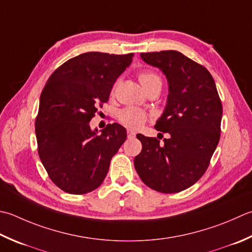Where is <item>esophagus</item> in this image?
<instances>
[{"instance_id":"esophagus-1","label":"esophagus","mask_w":252,"mask_h":252,"mask_svg":"<svg viewBox=\"0 0 252 252\" xmlns=\"http://www.w3.org/2000/svg\"><path fill=\"white\" fill-rule=\"evenodd\" d=\"M135 134H136V133H135V131H133V130H127V137H130V139H131V137H134L135 136Z\"/></svg>"}]
</instances>
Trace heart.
<instances>
[{"label":"heart","mask_w":252,"mask_h":252,"mask_svg":"<svg viewBox=\"0 0 252 252\" xmlns=\"http://www.w3.org/2000/svg\"><path fill=\"white\" fill-rule=\"evenodd\" d=\"M140 81L142 85L144 86L146 90L150 88L154 84H161V78L159 75L152 71H142L139 75ZM118 119L125 125L126 126L130 127V129L136 130L144 125L146 120L149 119V115L137 107H126L123 108L119 112H118Z\"/></svg>","instance_id":"1"}]
</instances>
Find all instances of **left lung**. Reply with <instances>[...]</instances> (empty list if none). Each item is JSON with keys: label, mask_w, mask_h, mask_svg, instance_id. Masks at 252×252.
<instances>
[{"label": "left lung", "mask_w": 252, "mask_h": 252, "mask_svg": "<svg viewBox=\"0 0 252 252\" xmlns=\"http://www.w3.org/2000/svg\"><path fill=\"white\" fill-rule=\"evenodd\" d=\"M141 58L160 68L168 81L167 106L155 129L170 136L160 143L137 134L142 151L134 167L151 189L177 193L208 169L220 142L223 106L211 73L181 52H143Z\"/></svg>", "instance_id": "1"}]
</instances>
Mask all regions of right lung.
Returning <instances> with one entry per match:
<instances>
[{
	"label": "right lung",
	"mask_w": 252,
	"mask_h": 252,
	"mask_svg": "<svg viewBox=\"0 0 252 252\" xmlns=\"http://www.w3.org/2000/svg\"><path fill=\"white\" fill-rule=\"evenodd\" d=\"M132 58L133 53H83L59 66L44 85L34 122L38 154L49 178L64 192L97 189L125 143L122 126L107 125L98 133L90 121Z\"/></svg>",
	"instance_id": "right-lung-1"
}]
</instances>
